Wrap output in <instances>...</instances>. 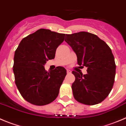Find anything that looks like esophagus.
<instances>
[{"label":"esophagus","mask_w":126,"mask_h":126,"mask_svg":"<svg viewBox=\"0 0 126 126\" xmlns=\"http://www.w3.org/2000/svg\"><path fill=\"white\" fill-rule=\"evenodd\" d=\"M66 72H67L68 74H70V73H71V70H68V69H67V70H66Z\"/></svg>","instance_id":"esophagus-1"}]
</instances>
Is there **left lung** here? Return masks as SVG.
I'll return each mask as SVG.
<instances>
[{"label": "left lung", "instance_id": "left-lung-1", "mask_svg": "<svg viewBox=\"0 0 126 126\" xmlns=\"http://www.w3.org/2000/svg\"><path fill=\"white\" fill-rule=\"evenodd\" d=\"M66 36L64 41L76 53L78 64L87 67L86 75L72 71L75 77L71 85L75 99L88 105L102 102L110 92L115 80L116 65L111 49L90 32Z\"/></svg>", "mask_w": 126, "mask_h": 126}]
</instances>
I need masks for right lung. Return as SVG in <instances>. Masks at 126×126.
<instances>
[{"label":"right lung","instance_id":"obj_1","mask_svg":"<svg viewBox=\"0 0 126 126\" xmlns=\"http://www.w3.org/2000/svg\"><path fill=\"white\" fill-rule=\"evenodd\" d=\"M65 34L40 29L22 39L14 58L13 71L19 92L26 101L45 105L58 97L66 75V70L57 66L50 72L45 70L46 61L55 58L57 47Z\"/></svg>","mask_w":126,"mask_h":126}]
</instances>
